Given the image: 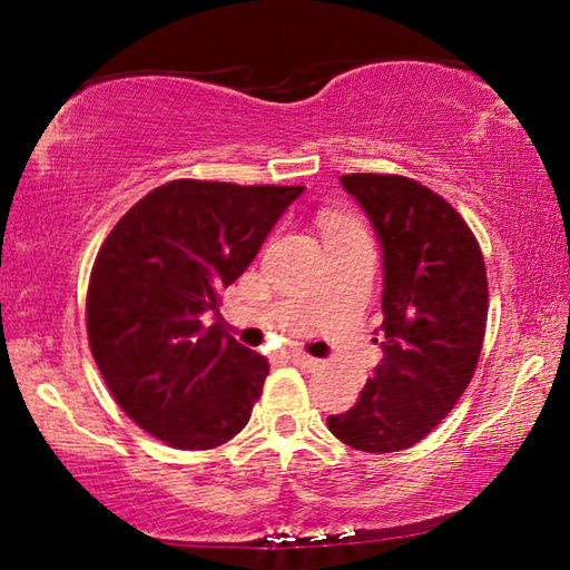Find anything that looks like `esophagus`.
<instances>
[{
    "instance_id": "obj_1",
    "label": "esophagus",
    "mask_w": 570,
    "mask_h": 570,
    "mask_svg": "<svg viewBox=\"0 0 570 570\" xmlns=\"http://www.w3.org/2000/svg\"><path fill=\"white\" fill-rule=\"evenodd\" d=\"M287 357H291V361H293L295 365H301V368H308V371L318 368V361H316V357H311V355H306V353H301V350H291V353H287Z\"/></svg>"
}]
</instances>
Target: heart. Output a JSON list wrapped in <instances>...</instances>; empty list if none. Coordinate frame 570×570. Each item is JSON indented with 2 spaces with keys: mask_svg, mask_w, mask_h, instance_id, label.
<instances>
[{
  "mask_svg": "<svg viewBox=\"0 0 570 570\" xmlns=\"http://www.w3.org/2000/svg\"><path fill=\"white\" fill-rule=\"evenodd\" d=\"M355 230H361V228H357L355 223L342 220V217H330V220L324 223V236H326V238L340 236V233H355Z\"/></svg>",
  "mask_w": 570,
  "mask_h": 570,
  "instance_id": "b5f03b06",
  "label": "heart"
}]
</instances>
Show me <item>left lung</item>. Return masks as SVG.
I'll return each mask as SVG.
<instances>
[{
  "instance_id": "1",
  "label": "left lung",
  "mask_w": 570,
  "mask_h": 570,
  "mask_svg": "<svg viewBox=\"0 0 570 570\" xmlns=\"http://www.w3.org/2000/svg\"><path fill=\"white\" fill-rule=\"evenodd\" d=\"M340 181L384 254V357L353 407L326 425L357 451L392 454L423 441L472 381L488 322L485 262L470 225L428 186L394 174Z\"/></svg>"
}]
</instances>
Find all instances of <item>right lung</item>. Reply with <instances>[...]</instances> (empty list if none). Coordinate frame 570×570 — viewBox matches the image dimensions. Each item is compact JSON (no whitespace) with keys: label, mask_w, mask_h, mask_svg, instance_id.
I'll list each match as a JSON object with an SVG mask.
<instances>
[{"label":"right lung","mask_w":570,"mask_h":570,"mask_svg":"<svg viewBox=\"0 0 570 570\" xmlns=\"http://www.w3.org/2000/svg\"><path fill=\"white\" fill-rule=\"evenodd\" d=\"M301 191L178 178L145 194L100 246L90 353L119 407L168 446L215 449L252 417L267 357L202 318Z\"/></svg>","instance_id":"right-lung-1"}]
</instances>
